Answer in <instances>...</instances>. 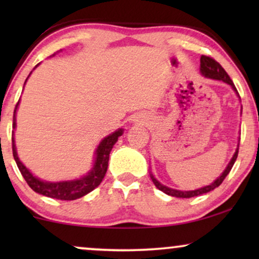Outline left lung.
Here are the masks:
<instances>
[{
  "mask_svg": "<svg viewBox=\"0 0 259 259\" xmlns=\"http://www.w3.org/2000/svg\"><path fill=\"white\" fill-rule=\"evenodd\" d=\"M200 70H201V73H203L206 77H210V79H215V80L224 81V82L231 84L233 90L237 91L236 87H235V83L232 82L231 77L229 76V74L225 72V69L221 66V63L215 61V60L213 58H211V56L201 55V58H200ZM237 157H238V148H237L236 153L232 157L231 161L229 162L228 167H226L225 171L222 173V176L219 177L217 180H214L213 183L210 184V185L203 187V189H198V190H194V191H178V190H173V189H169V187H166L164 185H161V184L159 183L158 180L155 179L152 175H151V178H152V182L154 183V185L157 186L159 190L162 191V192H164V193L168 194V196L177 197V198H192V197L200 196V194L210 192V191L214 190L215 187H218L219 185H221V184L224 182V179L226 178V176H228L229 173H230V171H231V168H232L233 164H235Z\"/></svg>",
  "mask_w": 259,
  "mask_h": 259,
  "instance_id": "1",
  "label": "left lung"
}]
</instances>
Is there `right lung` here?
I'll list each match as a JSON object with an SVG mask.
<instances>
[{"label":"right lung","mask_w":259,"mask_h":259,"mask_svg":"<svg viewBox=\"0 0 259 259\" xmlns=\"http://www.w3.org/2000/svg\"><path fill=\"white\" fill-rule=\"evenodd\" d=\"M19 106L17 102L15 106V111H14V119H13V128H15V113L16 108ZM122 134V130H118L116 132L109 134L106 137L104 140L101 141L97 148V158H95L94 167L92 171L88 173L83 178L72 180V182H61V183H47L44 180H40L31 175L28 171L26 166L20 161L19 157H17L16 148H15V141H14V136H12V143H13V155L15 159L17 167H19L21 175L23 176L24 180H26L28 185L35 192L44 194L46 197L54 198V199L60 200H75L77 198L83 197L84 194L90 193L93 191L95 187L100 185V183L104 179V177L107 172L108 167V160H109V153H111L113 146L118 140V138Z\"/></svg>","instance_id":"add662e5"}]
</instances>
